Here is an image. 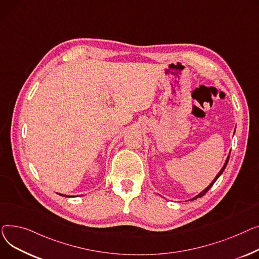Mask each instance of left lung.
<instances>
[{
  "label": "left lung",
  "mask_w": 259,
  "mask_h": 259,
  "mask_svg": "<svg viewBox=\"0 0 259 259\" xmlns=\"http://www.w3.org/2000/svg\"><path fill=\"white\" fill-rule=\"evenodd\" d=\"M229 157H230V156H228V158H227V160H226V162H225V164H224V166H223V168H222V169H221V171H220V172L218 174V176H217V177L214 178V180L211 182V184H210V185H209V186H208V187H207V188H206L205 190H203V191H202V192H201L200 194H197L196 196H194V197H193V199H191V201H193V200L197 199V197H202L203 195H205V194L207 193V191H208V190H209V189H210V188H211L212 186H213V184L215 183V181H217V180L219 179V177H220V176H221V175L223 174V171L225 170V168H226V166H227V164H228V161H229Z\"/></svg>",
  "instance_id": "obj_1"
}]
</instances>
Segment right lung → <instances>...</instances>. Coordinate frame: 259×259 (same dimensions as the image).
<instances>
[{
	"label": "right lung",
	"instance_id": "1",
	"mask_svg": "<svg viewBox=\"0 0 259 259\" xmlns=\"http://www.w3.org/2000/svg\"><path fill=\"white\" fill-rule=\"evenodd\" d=\"M60 195H63V196H68V195H65V194H60Z\"/></svg>",
	"mask_w": 259,
	"mask_h": 259
}]
</instances>
